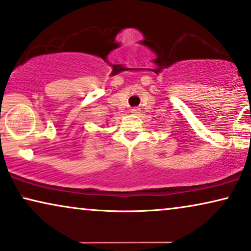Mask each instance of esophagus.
Returning <instances> with one entry per match:
<instances>
[{
  "instance_id": "esophagus-1",
  "label": "esophagus",
  "mask_w": 251,
  "mask_h": 251,
  "mask_svg": "<svg viewBox=\"0 0 251 251\" xmlns=\"http://www.w3.org/2000/svg\"><path fill=\"white\" fill-rule=\"evenodd\" d=\"M130 112H131L132 114H138L139 113V108H137V107H133V108L130 109Z\"/></svg>"
}]
</instances>
